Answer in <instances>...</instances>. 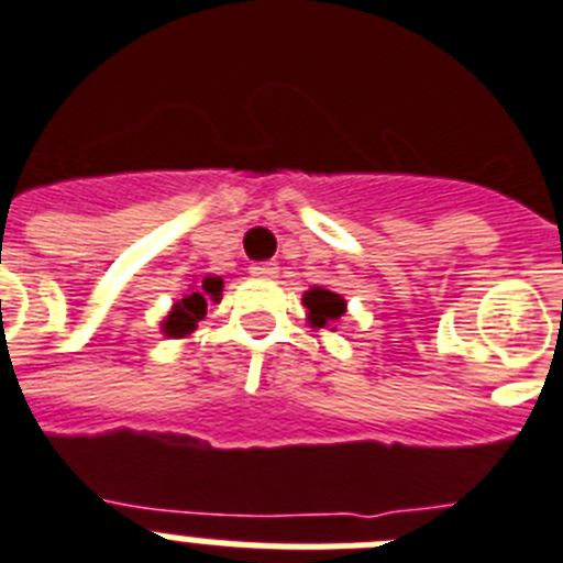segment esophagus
Returning a JSON list of instances; mask_svg holds the SVG:
<instances>
[{
    "instance_id": "34e87169",
    "label": "esophagus",
    "mask_w": 563,
    "mask_h": 563,
    "mask_svg": "<svg viewBox=\"0 0 563 563\" xmlns=\"http://www.w3.org/2000/svg\"><path fill=\"white\" fill-rule=\"evenodd\" d=\"M250 272H252V275H257V277H275L277 275V263H252Z\"/></svg>"
}]
</instances>
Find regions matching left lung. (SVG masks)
<instances>
[{
    "label": "left lung",
    "instance_id": "1",
    "mask_svg": "<svg viewBox=\"0 0 563 563\" xmlns=\"http://www.w3.org/2000/svg\"><path fill=\"white\" fill-rule=\"evenodd\" d=\"M302 306L308 308V322H311V328H331L344 313L347 302H344L342 294L331 291V288L313 286L302 294Z\"/></svg>",
    "mask_w": 563,
    "mask_h": 563
}]
</instances>
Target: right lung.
<instances>
[{
    "mask_svg": "<svg viewBox=\"0 0 563 563\" xmlns=\"http://www.w3.org/2000/svg\"><path fill=\"white\" fill-rule=\"evenodd\" d=\"M221 291H224V280L207 275L205 280H201V286H196L194 291H187L181 300L174 302L170 313L165 317V322H162V333L174 339L194 333L196 325H199V319H205L207 302H219Z\"/></svg>",
    "mask_w": 563,
    "mask_h": 563,
    "instance_id": "obj_1",
    "label": "right lung"
}]
</instances>
